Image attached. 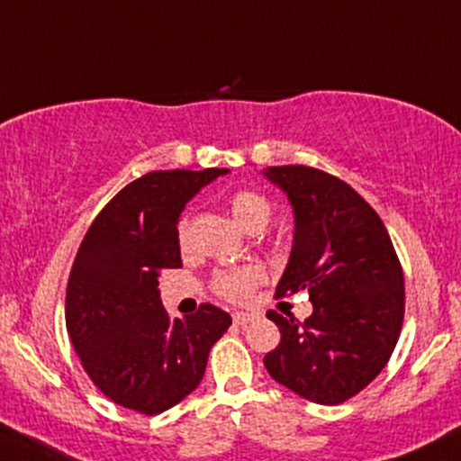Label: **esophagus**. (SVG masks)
Here are the masks:
<instances>
[{
  "instance_id": "obj_1",
  "label": "esophagus",
  "mask_w": 461,
  "mask_h": 461,
  "mask_svg": "<svg viewBox=\"0 0 461 461\" xmlns=\"http://www.w3.org/2000/svg\"><path fill=\"white\" fill-rule=\"evenodd\" d=\"M256 316L249 314V312H236L234 314V322L236 325H247V322H251Z\"/></svg>"
}]
</instances>
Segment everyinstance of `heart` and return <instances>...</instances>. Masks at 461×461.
Listing matches in <instances>:
<instances>
[{
  "mask_svg": "<svg viewBox=\"0 0 461 461\" xmlns=\"http://www.w3.org/2000/svg\"><path fill=\"white\" fill-rule=\"evenodd\" d=\"M230 212L234 216V221L242 230L249 234H260L271 223V203L262 197V194L251 193V190H240V193L231 194L230 197ZM188 234V219H182L177 225V238L179 242L186 240ZM264 279V273L260 267H238L231 271H223L216 275L214 288L216 293L223 294L225 299L231 301H242L251 294V290L256 288Z\"/></svg>",
  "mask_w": 461,
  "mask_h": 461,
  "instance_id": "heart-1",
  "label": "heart"
}]
</instances>
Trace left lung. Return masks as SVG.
<instances>
[{"label": "left lung", "mask_w": 461, "mask_h": 461, "mask_svg": "<svg viewBox=\"0 0 461 461\" xmlns=\"http://www.w3.org/2000/svg\"><path fill=\"white\" fill-rule=\"evenodd\" d=\"M262 176L288 197L293 249L277 294L308 290L303 322L268 312L282 340L264 366L312 403L338 405L382 373L403 325V271L377 212L342 179L303 164Z\"/></svg>", "instance_id": "left-lung-1"}]
</instances>
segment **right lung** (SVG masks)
Wrapping results in <instances>:
<instances>
[{
    "label": "right lung",
    "instance_id": "obj_1",
    "mask_svg": "<svg viewBox=\"0 0 461 461\" xmlns=\"http://www.w3.org/2000/svg\"><path fill=\"white\" fill-rule=\"evenodd\" d=\"M230 168L151 171L93 221L67 285V331L84 370L116 405L160 414L201 384L210 348L231 325L203 303L168 319L158 277L182 267L177 223L201 188Z\"/></svg>",
    "mask_w": 461,
    "mask_h": 461
}]
</instances>
